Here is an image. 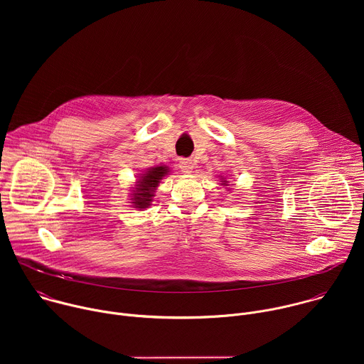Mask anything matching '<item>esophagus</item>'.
Masks as SVG:
<instances>
[{
  "label": "esophagus",
  "instance_id": "obj_1",
  "mask_svg": "<svg viewBox=\"0 0 364 364\" xmlns=\"http://www.w3.org/2000/svg\"><path fill=\"white\" fill-rule=\"evenodd\" d=\"M178 167H180V170H181L183 173L188 174V173H191V170H193V163H191V160H188V159H180Z\"/></svg>",
  "mask_w": 364,
  "mask_h": 364
}]
</instances>
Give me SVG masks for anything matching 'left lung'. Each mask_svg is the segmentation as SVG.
I'll return each instance as SVG.
<instances>
[{"label": "left lung", "instance_id": "1", "mask_svg": "<svg viewBox=\"0 0 364 364\" xmlns=\"http://www.w3.org/2000/svg\"><path fill=\"white\" fill-rule=\"evenodd\" d=\"M222 184H226V186H228V183H226V180H225V181H222Z\"/></svg>", "mask_w": 364, "mask_h": 364}]
</instances>
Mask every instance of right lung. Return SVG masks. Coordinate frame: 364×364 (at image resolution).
Wrapping results in <instances>:
<instances>
[{"label": "right lung", "mask_w": 364, "mask_h": 364, "mask_svg": "<svg viewBox=\"0 0 364 364\" xmlns=\"http://www.w3.org/2000/svg\"><path fill=\"white\" fill-rule=\"evenodd\" d=\"M170 173L167 166H157L148 168L144 174L139 176V180L136 181L134 190H132V205L138 210L146 209L151 205L154 191L157 190L160 181Z\"/></svg>", "instance_id": "1"}]
</instances>
